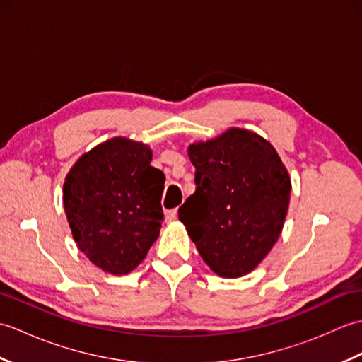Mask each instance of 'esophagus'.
<instances>
[{"instance_id":"obj_1","label":"esophagus","mask_w":362,"mask_h":362,"mask_svg":"<svg viewBox=\"0 0 362 362\" xmlns=\"http://www.w3.org/2000/svg\"><path fill=\"white\" fill-rule=\"evenodd\" d=\"M177 214H179V211H177V209L168 210V211H166V221H168V222L175 221V219H177Z\"/></svg>"}]
</instances>
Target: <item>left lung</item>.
<instances>
[{
    "label": "left lung",
    "instance_id": "obj_1",
    "mask_svg": "<svg viewBox=\"0 0 362 362\" xmlns=\"http://www.w3.org/2000/svg\"><path fill=\"white\" fill-rule=\"evenodd\" d=\"M196 191L179 219L211 271L235 279L253 271L274 247L286 218L291 180L264 138L230 129L191 144Z\"/></svg>",
    "mask_w": 362,
    "mask_h": 362
}]
</instances>
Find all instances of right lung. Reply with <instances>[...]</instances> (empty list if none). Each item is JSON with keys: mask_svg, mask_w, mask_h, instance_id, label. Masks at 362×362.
I'll return each instance as SVG.
<instances>
[{"mask_svg": "<svg viewBox=\"0 0 362 362\" xmlns=\"http://www.w3.org/2000/svg\"><path fill=\"white\" fill-rule=\"evenodd\" d=\"M143 143L117 136L82 156L64 183L71 233L91 263L129 274L158 238L165 174Z\"/></svg>", "mask_w": 362, "mask_h": 362, "instance_id": "1", "label": "right lung"}]
</instances>
